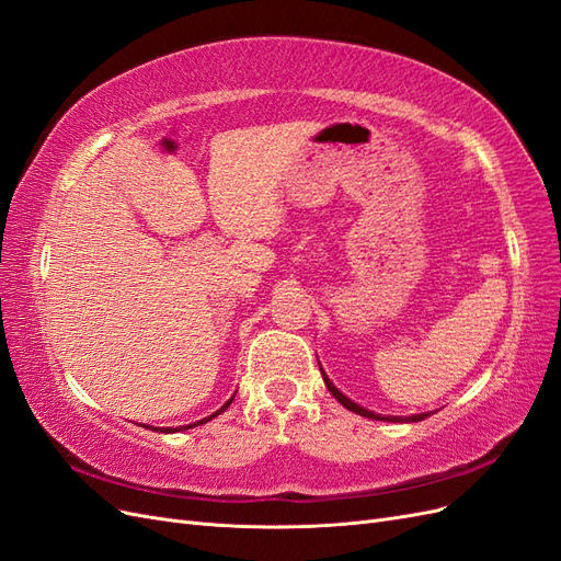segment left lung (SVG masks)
Masks as SVG:
<instances>
[{"instance_id":"8db88e82","label":"left lung","mask_w":561,"mask_h":561,"mask_svg":"<svg viewBox=\"0 0 561 561\" xmlns=\"http://www.w3.org/2000/svg\"><path fill=\"white\" fill-rule=\"evenodd\" d=\"M320 365V363H318ZM320 375H322V381H325V386H328V390L330 393L342 402L346 410H351V412H355V414H360V416H365V419H375V421H390V423H416V421H423V419H428L431 416V412H423V414H412V416H383V414H375V412H369V410H365V407H360L358 402H353L351 398H346L342 390H339L330 379H328V375H325V369L320 367Z\"/></svg>"}]
</instances>
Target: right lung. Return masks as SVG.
Wrapping results in <instances>:
<instances>
[{
  "mask_svg": "<svg viewBox=\"0 0 561 561\" xmlns=\"http://www.w3.org/2000/svg\"><path fill=\"white\" fill-rule=\"evenodd\" d=\"M233 396H236V393H233ZM233 396H231V398H229V400H227V402H225V404H222V407H219V410H217V412H215V414H210V416H206V419H201V421H196V423H192V426H180V428H161V431H163V433H175V431H190V428H194V426H198V423H206V421H210V419H215V416H217V414H222V412H225V410H227V407H229V404H231V400H233Z\"/></svg>",
  "mask_w": 561,
  "mask_h": 561,
  "instance_id": "obj_1",
  "label": "right lung"
}]
</instances>
